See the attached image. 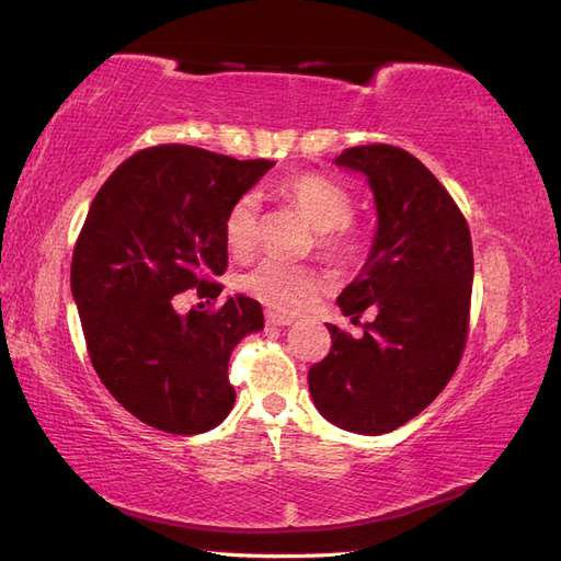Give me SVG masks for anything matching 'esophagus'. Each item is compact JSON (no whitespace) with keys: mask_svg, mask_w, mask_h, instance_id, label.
Returning a JSON list of instances; mask_svg holds the SVG:
<instances>
[{"mask_svg":"<svg viewBox=\"0 0 561 561\" xmlns=\"http://www.w3.org/2000/svg\"><path fill=\"white\" fill-rule=\"evenodd\" d=\"M265 323L272 328H287L291 325V318L289 316H279V313H267L265 316Z\"/></svg>","mask_w":561,"mask_h":561,"instance_id":"esophagus-1","label":"esophagus"}]
</instances>
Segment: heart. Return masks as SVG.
<instances>
[{"label":"heart","instance_id":"1","mask_svg":"<svg viewBox=\"0 0 561 561\" xmlns=\"http://www.w3.org/2000/svg\"><path fill=\"white\" fill-rule=\"evenodd\" d=\"M282 195L294 202L318 231V248L328 257H344L352 250V197L347 190L323 175H296L282 185ZM257 236V197H238L224 219V238L233 255H245ZM241 289L274 311H296L308 296L320 289L318 272L279 260H262L241 277Z\"/></svg>","mask_w":561,"mask_h":561}]
</instances>
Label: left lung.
Here are the masks:
<instances>
[{
  "instance_id": "8db88e82",
  "label": "left lung",
  "mask_w": 561,
  "mask_h": 561,
  "mask_svg": "<svg viewBox=\"0 0 561 561\" xmlns=\"http://www.w3.org/2000/svg\"><path fill=\"white\" fill-rule=\"evenodd\" d=\"M335 165L366 178L376 205L368 257L337 306L371 311L364 337L328 325L332 347L308 371L313 404L344 432H396L426 410L460 364L472 294V241L456 202L412 153L352 147Z\"/></svg>"
}]
</instances>
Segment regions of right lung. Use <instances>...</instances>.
<instances>
[{
	"label": "right lung",
	"instance_id": "right-lung-1",
	"mask_svg": "<svg viewBox=\"0 0 561 561\" xmlns=\"http://www.w3.org/2000/svg\"><path fill=\"white\" fill-rule=\"evenodd\" d=\"M274 165L165 145L129 157L93 197L71 257V296L91 364L123 408L159 432L205 434L229 416L236 344L265 328L243 294L219 311H175L173 296L217 299L224 219Z\"/></svg>",
	"mask_w": 561,
	"mask_h": 561
}]
</instances>
